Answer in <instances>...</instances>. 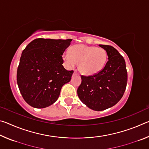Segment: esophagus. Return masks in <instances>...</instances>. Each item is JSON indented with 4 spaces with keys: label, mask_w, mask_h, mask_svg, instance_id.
<instances>
[{
    "label": "esophagus",
    "mask_w": 149,
    "mask_h": 149,
    "mask_svg": "<svg viewBox=\"0 0 149 149\" xmlns=\"http://www.w3.org/2000/svg\"><path fill=\"white\" fill-rule=\"evenodd\" d=\"M75 73H77V71H76V70H75L74 72V74H75Z\"/></svg>",
    "instance_id": "1"
}]
</instances>
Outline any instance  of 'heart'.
<instances>
[{
	"label": "heart",
	"instance_id": "b5f03b06",
	"mask_svg": "<svg viewBox=\"0 0 149 149\" xmlns=\"http://www.w3.org/2000/svg\"><path fill=\"white\" fill-rule=\"evenodd\" d=\"M107 54L102 48L75 45L70 48V52L63 54L65 64L70 68L79 63V70L83 74L92 75L99 73L104 68Z\"/></svg>",
	"mask_w": 149,
	"mask_h": 149
}]
</instances>
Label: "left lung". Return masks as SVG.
<instances>
[{
	"mask_svg": "<svg viewBox=\"0 0 149 149\" xmlns=\"http://www.w3.org/2000/svg\"><path fill=\"white\" fill-rule=\"evenodd\" d=\"M107 52L105 66L95 75H81L78 97L91 109L101 111L114 106L122 99L127 86V72L123 57L110 45H99Z\"/></svg>",
	"mask_w": 149,
	"mask_h": 149,
	"instance_id": "8db88e82",
	"label": "left lung"
}]
</instances>
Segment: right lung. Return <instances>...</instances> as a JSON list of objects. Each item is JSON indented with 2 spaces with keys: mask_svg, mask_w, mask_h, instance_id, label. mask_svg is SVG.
<instances>
[{
  "mask_svg": "<svg viewBox=\"0 0 149 149\" xmlns=\"http://www.w3.org/2000/svg\"><path fill=\"white\" fill-rule=\"evenodd\" d=\"M72 41L39 38L25 48L17 67V83L27 104L42 108L56 101L62 87L74 73L62 65V54Z\"/></svg>",
  "mask_w": 149,
  "mask_h": 149,
  "instance_id": "right-lung-1",
  "label": "right lung"
}]
</instances>
